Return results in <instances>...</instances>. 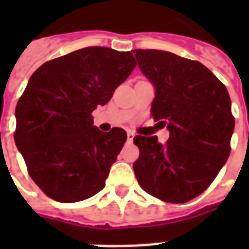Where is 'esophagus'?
<instances>
[{"instance_id": "obj_1", "label": "esophagus", "mask_w": 249, "mask_h": 249, "mask_svg": "<svg viewBox=\"0 0 249 249\" xmlns=\"http://www.w3.org/2000/svg\"><path fill=\"white\" fill-rule=\"evenodd\" d=\"M134 136H136V134H134V132L129 130V132H128V141H129V142H132L133 138H134Z\"/></svg>"}]
</instances>
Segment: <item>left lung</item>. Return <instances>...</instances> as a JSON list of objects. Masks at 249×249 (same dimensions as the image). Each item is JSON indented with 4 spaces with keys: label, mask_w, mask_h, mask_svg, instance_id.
<instances>
[{
    "label": "left lung",
    "mask_w": 249,
    "mask_h": 249,
    "mask_svg": "<svg viewBox=\"0 0 249 249\" xmlns=\"http://www.w3.org/2000/svg\"><path fill=\"white\" fill-rule=\"evenodd\" d=\"M138 67L155 88L151 113L169 130L134 137L140 158L137 181L152 196L182 204L199 196L230 155L235 120L225 85L200 62L163 50H133Z\"/></svg>",
    "instance_id": "1"
}]
</instances>
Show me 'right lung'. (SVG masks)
I'll use <instances>...</instances> for the list:
<instances>
[{
    "label": "right lung",
    "instance_id": "add662e5",
    "mask_svg": "<svg viewBox=\"0 0 249 249\" xmlns=\"http://www.w3.org/2000/svg\"><path fill=\"white\" fill-rule=\"evenodd\" d=\"M134 67L130 52L94 46L49 60L31 76L15 108L14 140L31 178L49 197L76 203L105 187L126 133L101 132L91 112Z\"/></svg>",
    "mask_w": 249,
    "mask_h": 249
}]
</instances>
